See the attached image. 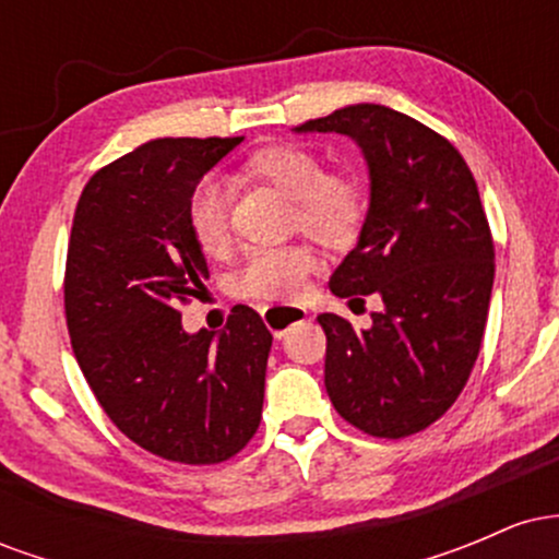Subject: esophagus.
I'll return each instance as SVG.
<instances>
[{
    "instance_id": "1",
    "label": "esophagus",
    "mask_w": 559,
    "mask_h": 559,
    "mask_svg": "<svg viewBox=\"0 0 559 559\" xmlns=\"http://www.w3.org/2000/svg\"><path fill=\"white\" fill-rule=\"evenodd\" d=\"M307 318V310L299 305H267L262 307V320L271 329L275 336H284L288 325L299 323V320Z\"/></svg>"
}]
</instances>
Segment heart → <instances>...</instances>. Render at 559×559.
Returning <instances> with one entry per match:
<instances>
[{"mask_svg":"<svg viewBox=\"0 0 559 559\" xmlns=\"http://www.w3.org/2000/svg\"><path fill=\"white\" fill-rule=\"evenodd\" d=\"M243 168L294 199V223L307 236L325 247H344L355 239L365 213L360 183L342 173H325L323 159L316 152L297 144L265 146L254 152ZM189 226L207 254H221L228 247V183L204 178L197 186L189 199ZM312 271L316 254L297 243L254 249L236 273L234 288L243 299H284L299 294Z\"/></svg>","mask_w":559,"mask_h":559,"instance_id":"heart-1","label":"heart"}]
</instances>
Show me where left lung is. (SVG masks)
Instances as JSON below:
<instances>
[{"mask_svg": "<svg viewBox=\"0 0 559 559\" xmlns=\"http://www.w3.org/2000/svg\"><path fill=\"white\" fill-rule=\"evenodd\" d=\"M294 131L357 141L370 176L360 239L331 292L376 294L383 310L365 331L318 316L329 338L325 391L368 436L418 433L452 407L484 342L493 241L476 178L444 136L383 105L342 107Z\"/></svg>", "mask_w": 559, "mask_h": 559, "instance_id": "1", "label": "left lung"}]
</instances>
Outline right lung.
Returning a JSON list of instances; mask_svg holds the SVG:
<instances>
[{"label":"right lung","mask_w":559,"mask_h":559,"mask_svg":"<svg viewBox=\"0 0 559 559\" xmlns=\"http://www.w3.org/2000/svg\"><path fill=\"white\" fill-rule=\"evenodd\" d=\"M236 144L146 141L83 186L68 241V333L96 402L133 444L183 465L234 457L262 418V318L236 305L221 333H186L178 312L210 278L189 199Z\"/></svg>","instance_id":"1"}]
</instances>
